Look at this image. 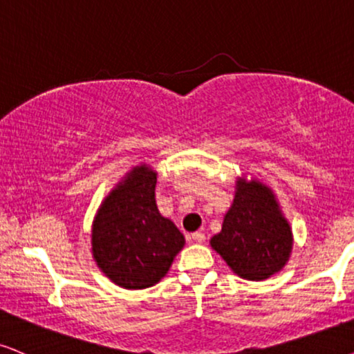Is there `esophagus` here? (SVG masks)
<instances>
[{"label": "esophagus", "mask_w": 354, "mask_h": 354, "mask_svg": "<svg viewBox=\"0 0 354 354\" xmlns=\"http://www.w3.org/2000/svg\"><path fill=\"white\" fill-rule=\"evenodd\" d=\"M192 239H194L195 243H205V234L202 231H197V233L192 234Z\"/></svg>", "instance_id": "obj_1"}]
</instances>
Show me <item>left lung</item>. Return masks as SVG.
<instances>
[{
	"label": "left lung",
	"instance_id": "obj_1",
	"mask_svg": "<svg viewBox=\"0 0 354 354\" xmlns=\"http://www.w3.org/2000/svg\"><path fill=\"white\" fill-rule=\"evenodd\" d=\"M210 246L234 274L264 281L289 263L294 234L276 194L259 178L236 177L234 198Z\"/></svg>",
	"mask_w": 354,
	"mask_h": 354
}]
</instances>
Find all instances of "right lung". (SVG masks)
<instances>
[{
    "label": "right lung",
    "instance_id": "add662e5",
    "mask_svg": "<svg viewBox=\"0 0 354 354\" xmlns=\"http://www.w3.org/2000/svg\"><path fill=\"white\" fill-rule=\"evenodd\" d=\"M157 172L134 165L100 203L91 223V254L113 283L147 289L169 272L184 234L160 215L156 203Z\"/></svg>",
    "mask_w": 354,
    "mask_h": 354
}]
</instances>
